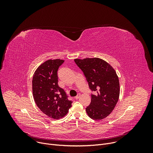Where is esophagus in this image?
Returning <instances> with one entry per match:
<instances>
[{"mask_svg": "<svg viewBox=\"0 0 153 153\" xmlns=\"http://www.w3.org/2000/svg\"><path fill=\"white\" fill-rule=\"evenodd\" d=\"M80 94H78L75 97V99H78L80 97Z\"/></svg>", "mask_w": 153, "mask_h": 153, "instance_id": "esophagus-1", "label": "esophagus"}]
</instances>
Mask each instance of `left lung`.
I'll use <instances>...</instances> for the list:
<instances>
[{
  "label": "left lung",
  "instance_id": "obj_1",
  "mask_svg": "<svg viewBox=\"0 0 153 153\" xmlns=\"http://www.w3.org/2000/svg\"><path fill=\"white\" fill-rule=\"evenodd\" d=\"M88 83L91 101L86 108L88 116L94 120H101L110 114L119 97V78L111 65L99 58L74 60Z\"/></svg>",
  "mask_w": 153,
  "mask_h": 153
}]
</instances>
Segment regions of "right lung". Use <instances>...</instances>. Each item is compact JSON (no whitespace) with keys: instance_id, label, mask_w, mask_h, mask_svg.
I'll use <instances>...</instances> for the list:
<instances>
[{"instance_id":"obj_1","label":"right lung","mask_w":153,"mask_h":153,"mask_svg":"<svg viewBox=\"0 0 153 153\" xmlns=\"http://www.w3.org/2000/svg\"><path fill=\"white\" fill-rule=\"evenodd\" d=\"M63 62L60 59L48 60L40 65L33 77V94L37 106L54 119L66 115L73 102L58 85L57 71Z\"/></svg>"}]
</instances>
